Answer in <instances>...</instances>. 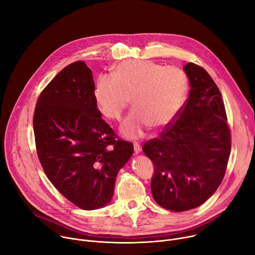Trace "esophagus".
Instances as JSON below:
<instances>
[{"label":"esophagus","mask_w":255,"mask_h":255,"mask_svg":"<svg viewBox=\"0 0 255 255\" xmlns=\"http://www.w3.org/2000/svg\"><path fill=\"white\" fill-rule=\"evenodd\" d=\"M133 146H134V152H135L136 154L141 151V146H140V144H139L138 142H134V143H133Z\"/></svg>","instance_id":"obj_1"}]
</instances>
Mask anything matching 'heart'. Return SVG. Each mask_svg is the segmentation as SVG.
<instances>
[{
    "mask_svg": "<svg viewBox=\"0 0 255 255\" xmlns=\"http://www.w3.org/2000/svg\"><path fill=\"white\" fill-rule=\"evenodd\" d=\"M188 93L185 72L151 60L130 59L113 69L112 76H100L93 97L99 111L108 119L120 120L130 104L135 106L121 130L130 138L143 136L152 126L170 124L183 108Z\"/></svg>",
    "mask_w": 255,
    "mask_h": 255,
    "instance_id": "1",
    "label": "heart"
}]
</instances>
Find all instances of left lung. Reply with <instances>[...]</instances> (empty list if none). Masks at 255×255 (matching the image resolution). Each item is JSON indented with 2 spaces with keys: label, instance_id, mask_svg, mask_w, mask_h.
Here are the masks:
<instances>
[{
  "label": "left lung",
  "instance_id": "left-lung-1",
  "mask_svg": "<svg viewBox=\"0 0 255 255\" xmlns=\"http://www.w3.org/2000/svg\"><path fill=\"white\" fill-rule=\"evenodd\" d=\"M190 96L173 121L142 150L154 165L151 192L166 210L184 212L205 203L221 185L231 133L221 93L208 72L188 62Z\"/></svg>",
  "mask_w": 255,
  "mask_h": 255
}]
</instances>
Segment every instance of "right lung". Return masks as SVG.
Here are the masks:
<instances>
[{
  "instance_id": "right-lung-1",
  "label": "right lung",
  "mask_w": 255,
  "mask_h": 255,
  "mask_svg": "<svg viewBox=\"0 0 255 255\" xmlns=\"http://www.w3.org/2000/svg\"><path fill=\"white\" fill-rule=\"evenodd\" d=\"M92 70L82 61L65 66L36 102V151L55 189L83 210L111 201L115 180L133 153L101 116L93 97Z\"/></svg>"
}]
</instances>
